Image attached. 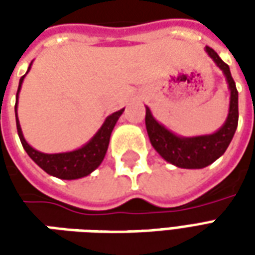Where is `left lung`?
Returning <instances> with one entry per match:
<instances>
[{"label":"left lung","instance_id":"1","mask_svg":"<svg viewBox=\"0 0 255 255\" xmlns=\"http://www.w3.org/2000/svg\"><path fill=\"white\" fill-rule=\"evenodd\" d=\"M206 52L224 72L231 90L230 113L225 124L217 132L205 136H195V138H179L155 122L149 108H146L144 120H146L150 142L162 158H165L168 162L179 168L199 169L210 165L220 155L224 154L238 127V119H239L238 90H236L235 80L231 76L230 67L219 57V54L212 47L206 46Z\"/></svg>","mask_w":255,"mask_h":255}]
</instances>
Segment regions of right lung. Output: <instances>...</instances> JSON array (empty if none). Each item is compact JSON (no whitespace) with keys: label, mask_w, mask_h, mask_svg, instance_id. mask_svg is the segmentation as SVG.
I'll return each instance as SVG.
<instances>
[{"label":"right lung","mask_w":255,"mask_h":255,"mask_svg":"<svg viewBox=\"0 0 255 255\" xmlns=\"http://www.w3.org/2000/svg\"><path fill=\"white\" fill-rule=\"evenodd\" d=\"M23 79H24V76H21V79H20L16 98L19 95ZM16 106H17V100H16ZM16 106H14V111H16ZM123 111L124 109L112 113L111 116L105 120L104 126L100 128V131L95 133L94 138L91 139L87 144H84L82 149L69 151V153H60V154H45V153L32 149L30 144L25 142L24 136L21 133V128H20L19 120H17V113H16V126H17L20 142L27 151V154L30 155L36 165L41 166L43 171L49 175H52V176H56L58 179H65V180H72V179L87 176L94 171L95 168H98V165L102 162L106 154L108 146H109L112 129L119 120V117L122 116Z\"/></svg>","instance_id":"1"}]
</instances>
